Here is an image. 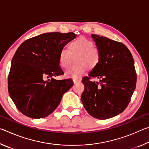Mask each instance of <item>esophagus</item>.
I'll list each match as a JSON object with an SVG mask.
<instances>
[{
    "label": "esophagus",
    "mask_w": 149,
    "mask_h": 149,
    "mask_svg": "<svg viewBox=\"0 0 149 149\" xmlns=\"http://www.w3.org/2000/svg\"><path fill=\"white\" fill-rule=\"evenodd\" d=\"M73 81H74V84H77V83L81 81V79H76V78H75V79H73Z\"/></svg>",
    "instance_id": "obj_1"
}]
</instances>
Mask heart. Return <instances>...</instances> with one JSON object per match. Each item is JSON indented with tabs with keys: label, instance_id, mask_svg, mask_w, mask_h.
I'll list each match as a JSON object with an SVG mask.
<instances>
[{
	"label": "heart",
	"instance_id": "obj_1",
	"mask_svg": "<svg viewBox=\"0 0 149 149\" xmlns=\"http://www.w3.org/2000/svg\"><path fill=\"white\" fill-rule=\"evenodd\" d=\"M93 41L86 37H80L68 45V50H62L59 54V63L64 69H68L75 57V64L65 72L67 76L77 77L89 70L97 68L100 60L99 49L93 47Z\"/></svg>",
	"mask_w": 149,
	"mask_h": 149
}]
</instances>
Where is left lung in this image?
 <instances>
[{
    "mask_svg": "<svg viewBox=\"0 0 149 149\" xmlns=\"http://www.w3.org/2000/svg\"><path fill=\"white\" fill-rule=\"evenodd\" d=\"M100 52L97 68L83 78L85 89L81 99L87 112L95 118L106 120L122 113L135 89L137 74L132 54L125 45L92 34ZM98 78L99 82L91 79Z\"/></svg>",
    "mask_w": 149,
    "mask_h": 149,
    "instance_id": "obj_1",
    "label": "left lung"
}]
</instances>
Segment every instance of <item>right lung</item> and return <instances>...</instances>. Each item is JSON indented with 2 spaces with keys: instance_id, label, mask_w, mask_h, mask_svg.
I'll return each mask as SVG.
<instances>
[{
  "instance_id": "1",
  "label": "right lung",
  "mask_w": 149,
  "mask_h": 149,
  "mask_svg": "<svg viewBox=\"0 0 149 149\" xmlns=\"http://www.w3.org/2000/svg\"><path fill=\"white\" fill-rule=\"evenodd\" d=\"M77 35L73 32L45 33L25 41L12 60L8 78L10 97L20 112L39 119L53 112L74 83L56 80L64 74L59 54ZM52 78L47 81V78Z\"/></svg>"
}]
</instances>
